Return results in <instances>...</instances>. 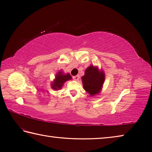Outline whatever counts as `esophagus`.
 Returning <instances> with one entry per match:
<instances>
[{
    "label": "esophagus",
    "instance_id": "obj_1",
    "mask_svg": "<svg viewBox=\"0 0 152 152\" xmlns=\"http://www.w3.org/2000/svg\"><path fill=\"white\" fill-rule=\"evenodd\" d=\"M73 79H74V80H76V81L79 80V79H80V76H79V75H76V76H73Z\"/></svg>",
    "mask_w": 152,
    "mask_h": 152
}]
</instances>
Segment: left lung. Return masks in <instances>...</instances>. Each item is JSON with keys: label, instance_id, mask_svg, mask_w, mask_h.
Masks as SVG:
<instances>
[{"label": "left lung", "instance_id": "left-lung-1", "mask_svg": "<svg viewBox=\"0 0 152 152\" xmlns=\"http://www.w3.org/2000/svg\"><path fill=\"white\" fill-rule=\"evenodd\" d=\"M105 80V75L103 71H99L96 67L90 66L87 68L85 75L82 76V82L84 89L94 96L99 93Z\"/></svg>", "mask_w": 152, "mask_h": 152}]
</instances>
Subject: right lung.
Returning <instances> with one entry per match:
<instances>
[{
  "mask_svg": "<svg viewBox=\"0 0 152 152\" xmlns=\"http://www.w3.org/2000/svg\"><path fill=\"white\" fill-rule=\"evenodd\" d=\"M71 78L72 77L69 74L63 75L62 72L61 71L56 75V80L52 84V88L53 90H56L61 89L64 84V83L67 80H71Z\"/></svg>",
  "mask_w": 152,
  "mask_h": 152,
  "instance_id": "right-lung-1",
  "label": "right lung"
}]
</instances>
